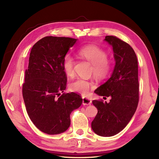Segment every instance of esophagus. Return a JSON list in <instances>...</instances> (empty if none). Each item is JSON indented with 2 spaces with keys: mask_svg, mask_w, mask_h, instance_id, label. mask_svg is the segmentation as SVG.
I'll use <instances>...</instances> for the list:
<instances>
[{
  "mask_svg": "<svg viewBox=\"0 0 159 159\" xmlns=\"http://www.w3.org/2000/svg\"><path fill=\"white\" fill-rule=\"evenodd\" d=\"M91 100L88 98H83V104L84 105H91Z\"/></svg>",
  "mask_w": 159,
  "mask_h": 159,
  "instance_id": "34e87169",
  "label": "esophagus"
}]
</instances>
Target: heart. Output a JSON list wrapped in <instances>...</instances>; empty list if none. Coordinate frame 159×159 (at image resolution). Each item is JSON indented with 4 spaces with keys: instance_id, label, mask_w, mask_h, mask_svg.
Masks as SVG:
<instances>
[{
    "instance_id": "1",
    "label": "heart",
    "mask_w": 159,
    "mask_h": 159,
    "mask_svg": "<svg viewBox=\"0 0 159 159\" xmlns=\"http://www.w3.org/2000/svg\"><path fill=\"white\" fill-rule=\"evenodd\" d=\"M79 56L89 61L92 64L91 72L99 79L105 78L111 71V62L107 53L101 48L95 45H88L80 48L78 51ZM75 60L71 55H66L63 61V68L68 77L75 74ZM94 86L93 83L84 78H77L70 84V89L74 92L86 95Z\"/></svg>"
}]
</instances>
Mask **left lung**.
Returning <instances> with one entry per match:
<instances>
[{"instance_id":"1","label":"left lung","mask_w":159,"mask_h":159,"mask_svg":"<svg viewBox=\"0 0 159 159\" xmlns=\"http://www.w3.org/2000/svg\"><path fill=\"white\" fill-rule=\"evenodd\" d=\"M105 40L113 48L115 66L111 77L94 92L111 99L109 103L92 101L98 111L91 128L98 135L111 137L121 131L136 111L139 99L138 61L127 42L115 36H106Z\"/></svg>"}]
</instances>
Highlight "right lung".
Segmentation results:
<instances>
[{
  "label": "right lung",
  "instance_id": "add662e5",
  "mask_svg": "<svg viewBox=\"0 0 159 159\" xmlns=\"http://www.w3.org/2000/svg\"><path fill=\"white\" fill-rule=\"evenodd\" d=\"M77 39L46 36L31 50L22 95L34 125L48 134H60L70 125V114L82 103L80 95L63 93L67 78L63 61Z\"/></svg>",
  "mask_w": 159,
  "mask_h": 159
}]
</instances>
